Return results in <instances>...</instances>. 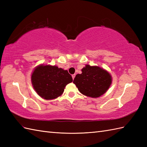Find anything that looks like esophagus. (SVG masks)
Instances as JSON below:
<instances>
[{
  "instance_id": "34e87169",
  "label": "esophagus",
  "mask_w": 147,
  "mask_h": 147,
  "mask_svg": "<svg viewBox=\"0 0 147 147\" xmlns=\"http://www.w3.org/2000/svg\"><path fill=\"white\" fill-rule=\"evenodd\" d=\"M75 76H76V74H73V75H72V78H73V80L74 79V78H75Z\"/></svg>"
}]
</instances>
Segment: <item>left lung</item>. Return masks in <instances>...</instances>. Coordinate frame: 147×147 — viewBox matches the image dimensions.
I'll use <instances>...</instances> for the list:
<instances>
[{
	"label": "left lung",
	"instance_id": "left-lung-1",
	"mask_svg": "<svg viewBox=\"0 0 147 147\" xmlns=\"http://www.w3.org/2000/svg\"><path fill=\"white\" fill-rule=\"evenodd\" d=\"M76 74L73 83L80 92L92 98H97L107 91L112 83V77L108 71L98 66L88 64Z\"/></svg>",
	"mask_w": 147,
	"mask_h": 147
}]
</instances>
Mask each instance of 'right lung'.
Segmentation results:
<instances>
[{
	"label": "right lung",
	"instance_id": "1",
	"mask_svg": "<svg viewBox=\"0 0 147 147\" xmlns=\"http://www.w3.org/2000/svg\"><path fill=\"white\" fill-rule=\"evenodd\" d=\"M31 80L37 94L45 100H52L61 96L65 86L73 82L67 70L56 65L43 64L35 67Z\"/></svg>",
	"mask_w": 147,
	"mask_h": 147
}]
</instances>
